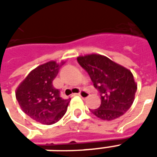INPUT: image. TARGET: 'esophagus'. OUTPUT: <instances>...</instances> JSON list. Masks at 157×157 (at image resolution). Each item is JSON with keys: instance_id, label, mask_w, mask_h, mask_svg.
<instances>
[{"instance_id": "obj_1", "label": "esophagus", "mask_w": 157, "mask_h": 157, "mask_svg": "<svg viewBox=\"0 0 157 157\" xmlns=\"http://www.w3.org/2000/svg\"><path fill=\"white\" fill-rule=\"evenodd\" d=\"M77 95L80 96V97H82V98H87L89 97L88 92H86V91H81V92H79Z\"/></svg>"}]
</instances>
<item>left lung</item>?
<instances>
[{
	"label": "left lung",
	"mask_w": 157,
	"mask_h": 157,
	"mask_svg": "<svg viewBox=\"0 0 157 157\" xmlns=\"http://www.w3.org/2000/svg\"><path fill=\"white\" fill-rule=\"evenodd\" d=\"M77 61L100 92L101 105L92 113L107 121L124 115L133 104L137 90L132 72L102 55L78 56Z\"/></svg>",
	"instance_id": "1"
}]
</instances>
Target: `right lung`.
<instances>
[{"instance_id": "1", "label": "right lung", "mask_w": 157, "mask_h": 157, "mask_svg": "<svg viewBox=\"0 0 157 157\" xmlns=\"http://www.w3.org/2000/svg\"><path fill=\"white\" fill-rule=\"evenodd\" d=\"M65 62L51 60L30 71L16 90V98L26 114L42 124H55L65 115L71 99H63L53 81Z\"/></svg>"}]
</instances>
